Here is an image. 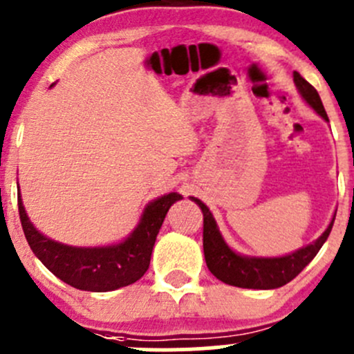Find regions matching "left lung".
Instances as JSON below:
<instances>
[{
  "instance_id": "1",
  "label": "left lung",
  "mask_w": 354,
  "mask_h": 354,
  "mask_svg": "<svg viewBox=\"0 0 354 354\" xmlns=\"http://www.w3.org/2000/svg\"><path fill=\"white\" fill-rule=\"evenodd\" d=\"M296 88L303 101L310 106L320 118L329 121L326 109H324L320 95L298 71L292 75ZM202 209L203 214V255H205L207 267L210 272L223 283L230 286L246 288V289H276L288 284L295 279L306 266L319 253L322 245L329 238L332 224H334L335 214L327 226V230L312 243L301 246L288 255L281 257H250L234 252L230 245L224 241L216 219L209 207L202 200L190 197Z\"/></svg>"
}]
</instances>
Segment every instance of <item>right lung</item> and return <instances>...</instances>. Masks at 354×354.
I'll return each instance as SVG.
<instances>
[{"mask_svg":"<svg viewBox=\"0 0 354 354\" xmlns=\"http://www.w3.org/2000/svg\"><path fill=\"white\" fill-rule=\"evenodd\" d=\"M181 198L171 192L149 202L135 230L124 240L104 246H71L48 238L28 219L22 195L19 214L30 250L58 279L82 291L104 292L133 284L147 272L164 217Z\"/></svg>","mask_w":354,"mask_h":354,"instance_id":"add662e5","label":"right lung"}]
</instances>
